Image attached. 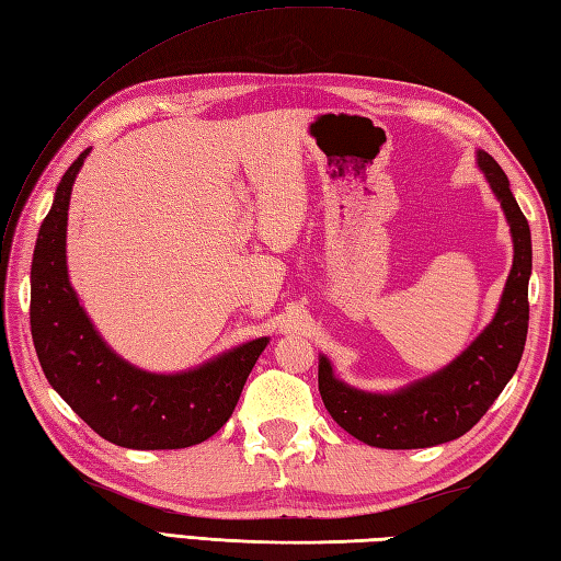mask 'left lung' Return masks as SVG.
<instances>
[{"mask_svg": "<svg viewBox=\"0 0 561 561\" xmlns=\"http://www.w3.org/2000/svg\"><path fill=\"white\" fill-rule=\"evenodd\" d=\"M476 162L502 205L514 241V265L488 328L449 366L387 394L346 385L334 375L330 358L320 356L318 387L324 409L348 435L370 447L423 449L461 437L502 394L524 354L533 267L528 219L492 154L478 150Z\"/></svg>", "mask_w": 561, "mask_h": 561, "instance_id": "1", "label": "left lung"}]
</instances>
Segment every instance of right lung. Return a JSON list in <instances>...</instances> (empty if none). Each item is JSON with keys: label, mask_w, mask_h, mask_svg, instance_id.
Here are the masks:
<instances>
[{"label": "right lung", "mask_w": 561, "mask_h": 561, "mask_svg": "<svg viewBox=\"0 0 561 561\" xmlns=\"http://www.w3.org/2000/svg\"><path fill=\"white\" fill-rule=\"evenodd\" d=\"M88 150L61 176L31 265V334L51 389L112 445L184 449L229 421L270 336L233 346L181 373H150L102 340L67 267V221L76 174Z\"/></svg>", "instance_id": "1"}]
</instances>
